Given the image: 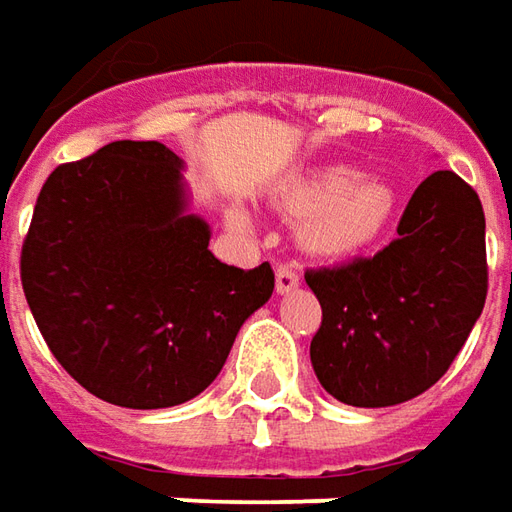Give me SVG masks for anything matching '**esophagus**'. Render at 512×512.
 Returning <instances> with one entry per match:
<instances>
[{
    "instance_id": "34e87169",
    "label": "esophagus",
    "mask_w": 512,
    "mask_h": 512,
    "mask_svg": "<svg viewBox=\"0 0 512 512\" xmlns=\"http://www.w3.org/2000/svg\"><path fill=\"white\" fill-rule=\"evenodd\" d=\"M299 287V270L290 265L276 267V293H293Z\"/></svg>"
}]
</instances>
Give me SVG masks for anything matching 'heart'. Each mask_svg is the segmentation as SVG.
Listing matches in <instances>:
<instances>
[{
  "instance_id": "heart-1",
  "label": "heart",
  "mask_w": 512,
  "mask_h": 512,
  "mask_svg": "<svg viewBox=\"0 0 512 512\" xmlns=\"http://www.w3.org/2000/svg\"><path fill=\"white\" fill-rule=\"evenodd\" d=\"M282 207L302 219V239L310 250L344 256L370 245L393 210V190L350 168H325L293 179L282 193ZM236 225H250L233 210Z\"/></svg>"
}]
</instances>
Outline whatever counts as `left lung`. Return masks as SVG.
<instances>
[{
  "mask_svg": "<svg viewBox=\"0 0 512 512\" xmlns=\"http://www.w3.org/2000/svg\"><path fill=\"white\" fill-rule=\"evenodd\" d=\"M376 256L307 270L322 305L310 342L316 379L353 407L416 399L459 356L487 299L484 210L453 170H436Z\"/></svg>",
  "mask_w": 512,
  "mask_h": 512,
  "instance_id": "left-lung-1",
  "label": "left lung"
}]
</instances>
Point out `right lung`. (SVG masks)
I'll return each mask as SVG.
<instances>
[{"instance_id":"right-lung-1","label":"right lung","mask_w":512,"mask_h":512,"mask_svg":"<svg viewBox=\"0 0 512 512\" xmlns=\"http://www.w3.org/2000/svg\"><path fill=\"white\" fill-rule=\"evenodd\" d=\"M187 213L182 159L162 142H110L39 190L22 290L56 362L102 402H190L225 367L273 267L225 265Z\"/></svg>"}]
</instances>
